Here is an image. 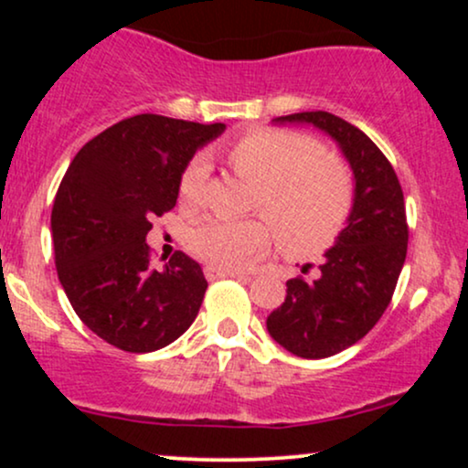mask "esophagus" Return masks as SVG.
Wrapping results in <instances>:
<instances>
[{
  "label": "esophagus",
  "mask_w": 468,
  "mask_h": 468,
  "mask_svg": "<svg viewBox=\"0 0 468 468\" xmlns=\"http://www.w3.org/2000/svg\"><path fill=\"white\" fill-rule=\"evenodd\" d=\"M204 275H207V279H224V277H241L244 272L239 271H227V268H218V266H207L204 268Z\"/></svg>",
  "instance_id": "34e87169"
}]
</instances>
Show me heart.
<instances>
[{"label": "heart", "instance_id": "obj_1", "mask_svg": "<svg viewBox=\"0 0 468 468\" xmlns=\"http://www.w3.org/2000/svg\"><path fill=\"white\" fill-rule=\"evenodd\" d=\"M230 169L252 189V207L275 227L290 252L325 250L346 227L352 180L335 155L313 138L283 130H252L224 152ZM207 166L193 160L180 176L182 207L200 202ZM271 227L260 218L204 219L191 230L193 255L218 268H239L271 244Z\"/></svg>", "mask_w": 468, "mask_h": 468}]
</instances>
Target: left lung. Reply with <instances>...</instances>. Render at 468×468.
<instances>
[{
  "instance_id": "obj_1",
  "label": "left lung",
  "mask_w": 468,
  "mask_h": 468,
  "mask_svg": "<svg viewBox=\"0 0 468 468\" xmlns=\"http://www.w3.org/2000/svg\"><path fill=\"white\" fill-rule=\"evenodd\" d=\"M272 122L316 127L336 143L352 169L350 216L325 250L319 277L288 279L286 299L266 319L268 335L294 356H335L361 341L391 302L410 239L405 197L383 152L343 118L299 112Z\"/></svg>"
}]
</instances>
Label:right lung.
<instances>
[{
  "instance_id": "add662e5",
  "label": "right lung",
  "mask_w": 468,
  "mask_h": 468,
  "mask_svg": "<svg viewBox=\"0 0 468 468\" xmlns=\"http://www.w3.org/2000/svg\"><path fill=\"white\" fill-rule=\"evenodd\" d=\"M224 122L138 114L83 144L58 185L52 241L58 282L96 336L125 352H154L189 330L207 279L178 250L160 271L147 233L176 207L180 176Z\"/></svg>"
}]
</instances>
